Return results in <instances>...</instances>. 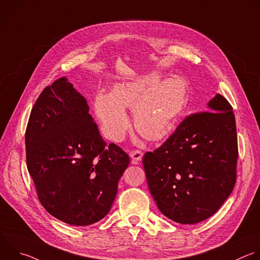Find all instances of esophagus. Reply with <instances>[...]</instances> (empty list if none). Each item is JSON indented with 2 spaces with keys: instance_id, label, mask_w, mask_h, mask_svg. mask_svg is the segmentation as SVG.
<instances>
[{
  "instance_id": "obj_1",
  "label": "esophagus",
  "mask_w": 260,
  "mask_h": 260,
  "mask_svg": "<svg viewBox=\"0 0 260 260\" xmlns=\"http://www.w3.org/2000/svg\"><path fill=\"white\" fill-rule=\"evenodd\" d=\"M129 156L132 158V163L133 164H138L143 158V153L140 150H135V151L131 152Z\"/></svg>"
}]
</instances>
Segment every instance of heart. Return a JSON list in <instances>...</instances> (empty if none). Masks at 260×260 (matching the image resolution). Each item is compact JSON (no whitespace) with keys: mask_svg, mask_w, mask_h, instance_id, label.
Here are the masks:
<instances>
[{"mask_svg":"<svg viewBox=\"0 0 260 260\" xmlns=\"http://www.w3.org/2000/svg\"><path fill=\"white\" fill-rule=\"evenodd\" d=\"M189 84L180 75L161 79L150 72L116 83L110 94L95 97V114L105 136L115 142L123 139L129 127L125 109H133L137 131L144 138L158 141L168 135L185 110Z\"/></svg>","mask_w":260,"mask_h":260,"instance_id":"b5f03b06","label":"heart"}]
</instances>
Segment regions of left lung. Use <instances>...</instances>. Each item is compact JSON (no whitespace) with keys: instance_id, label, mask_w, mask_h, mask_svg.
<instances>
[{"instance_id":"8db88e82","label":"left lung","mask_w":260,"mask_h":260,"mask_svg":"<svg viewBox=\"0 0 260 260\" xmlns=\"http://www.w3.org/2000/svg\"><path fill=\"white\" fill-rule=\"evenodd\" d=\"M207 108L188 116L161 147L143 157L158 209L183 224L213 215L236 183L238 142L233 108L220 94Z\"/></svg>"}]
</instances>
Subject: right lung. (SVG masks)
<instances>
[{"instance_id":"add662e5","label":"right lung","mask_w":260,"mask_h":260,"mask_svg":"<svg viewBox=\"0 0 260 260\" xmlns=\"http://www.w3.org/2000/svg\"><path fill=\"white\" fill-rule=\"evenodd\" d=\"M25 148L38 197L51 215L81 226L108 214L129 157L113 143L107 147L86 100L65 76L38 98Z\"/></svg>"}]
</instances>
